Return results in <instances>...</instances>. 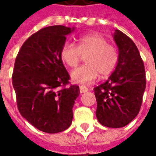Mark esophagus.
Masks as SVG:
<instances>
[{
    "instance_id": "esophagus-1",
    "label": "esophagus",
    "mask_w": 156,
    "mask_h": 156,
    "mask_svg": "<svg viewBox=\"0 0 156 156\" xmlns=\"http://www.w3.org/2000/svg\"><path fill=\"white\" fill-rule=\"evenodd\" d=\"M88 89L86 87H84V86H80L79 87V91H80V93L81 94H83V93H86V92L88 91Z\"/></svg>"
}]
</instances>
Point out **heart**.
<instances>
[{
    "label": "heart",
    "instance_id": "b5f03b06",
    "mask_svg": "<svg viewBox=\"0 0 156 156\" xmlns=\"http://www.w3.org/2000/svg\"><path fill=\"white\" fill-rule=\"evenodd\" d=\"M85 56L86 64L71 72L73 82L79 84L91 83L98 78H105L115 70L119 61V51L107 39L98 33H90L78 38L77 47L71 42H65L62 47V61L69 68H74Z\"/></svg>",
    "mask_w": 156,
    "mask_h": 156
}]
</instances>
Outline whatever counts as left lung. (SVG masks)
I'll return each mask as SVG.
<instances>
[{
	"instance_id": "left-lung-1",
	"label": "left lung",
	"mask_w": 156,
	"mask_h": 156,
	"mask_svg": "<svg viewBox=\"0 0 156 156\" xmlns=\"http://www.w3.org/2000/svg\"><path fill=\"white\" fill-rule=\"evenodd\" d=\"M119 61L107 81L94 88L97 101L96 117L108 128L129 124L140 112L146 79L143 60L136 45L127 35L115 30Z\"/></svg>"
}]
</instances>
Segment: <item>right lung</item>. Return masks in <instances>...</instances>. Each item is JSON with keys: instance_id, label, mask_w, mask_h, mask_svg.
<instances>
[{"instance_id": "1", "label": "right lung", "mask_w": 156, "mask_h": 156, "mask_svg": "<svg viewBox=\"0 0 156 156\" xmlns=\"http://www.w3.org/2000/svg\"><path fill=\"white\" fill-rule=\"evenodd\" d=\"M73 28L51 26L32 34L16 58L12 84L17 108L37 129L55 134L72 124L79 87L69 84L70 76L60 51Z\"/></svg>"}]
</instances>
